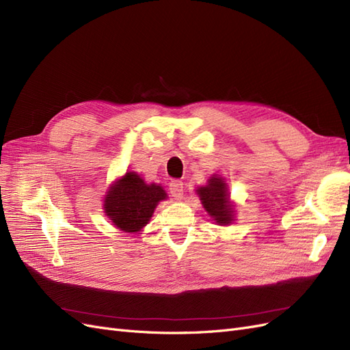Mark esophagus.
Returning <instances> with one entry per match:
<instances>
[{"instance_id": "1", "label": "esophagus", "mask_w": 350, "mask_h": 350, "mask_svg": "<svg viewBox=\"0 0 350 350\" xmlns=\"http://www.w3.org/2000/svg\"><path fill=\"white\" fill-rule=\"evenodd\" d=\"M169 191H171L174 198L181 200L184 196V184L181 181H178V179L171 181V184H169Z\"/></svg>"}]
</instances>
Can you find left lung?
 Returning <instances> with one entry per match:
<instances>
[{
	"instance_id": "8db88e82",
	"label": "left lung",
	"mask_w": 350,
	"mask_h": 350,
	"mask_svg": "<svg viewBox=\"0 0 350 350\" xmlns=\"http://www.w3.org/2000/svg\"><path fill=\"white\" fill-rule=\"evenodd\" d=\"M201 200V204L206 208L208 216L217 225H230L234 221V204L229 201L228 185L224 178L213 175L208 179V184L196 189Z\"/></svg>"
}]
</instances>
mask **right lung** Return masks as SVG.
Masks as SVG:
<instances>
[{"label": "right lung", "mask_w": 350, "mask_h": 350, "mask_svg": "<svg viewBox=\"0 0 350 350\" xmlns=\"http://www.w3.org/2000/svg\"><path fill=\"white\" fill-rule=\"evenodd\" d=\"M167 196L157 184H146L135 172L115 181L103 200V210L112 225L124 232H140L153 216L156 206Z\"/></svg>", "instance_id": "right-lung-1"}]
</instances>
